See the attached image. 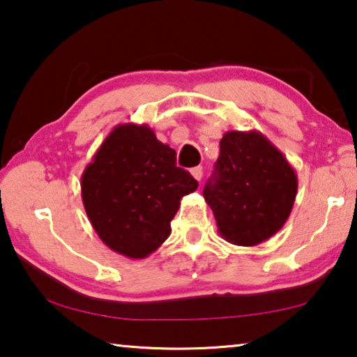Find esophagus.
Returning <instances> with one entry per match:
<instances>
[{
    "label": "esophagus",
    "instance_id": "1",
    "mask_svg": "<svg viewBox=\"0 0 357 357\" xmlns=\"http://www.w3.org/2000/svg\"><path fill=\"white\" fill-rule=\"evenodd\" d=\"M190 173H192V176L195 178L197 181H200V179L203 178V168H202V167H195V168H192Z\"/></svg>",
    "mask_w": 357,
    "mask_h": 357
}]
</instances>
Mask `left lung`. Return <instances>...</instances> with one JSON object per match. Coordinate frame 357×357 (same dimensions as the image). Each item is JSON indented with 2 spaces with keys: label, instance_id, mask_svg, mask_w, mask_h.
I'll use <instances>...</instances> for the list:
<instances>
[{
  "label": "left lung",
  "instance_id": "obj_1",
  "mask_svg": "<svg viewBox=\"0 0 357 357\" xmlns=\"http://www.w3.org/2000/svg\"><path fill=\"white\" fill-rule=\"evenodd\" d=\"M298 193V176L282 151L258 130H228L203 197L220 236L252 247L285 225Z\"/></svg>",
  "mask_w": 357,
  "mask_h": 357
}]
</instances>
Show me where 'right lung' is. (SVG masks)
I'll use <instances>...</instances> for the list:
<instances>
[{"mask_svg": "<svg viewBox=\"0 0 357 357\" xmlns=\"http://www.w3.org/2000/svg\"><path fill=\"white\" fill-rule=\"evenodd\" d=\"M82 200L94 231L113 252L143 259L170 236V222L198 183L148 124H118L82 174Z\"/></svg>", "mask_w": 357, "mask_h": 357, "instance_id": "1", "label": "right lung"}]
</instances>
